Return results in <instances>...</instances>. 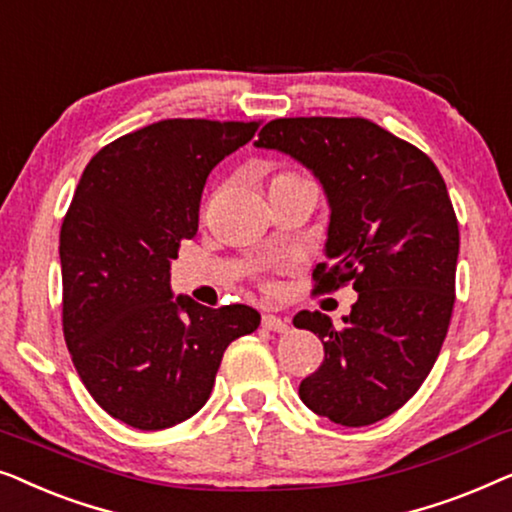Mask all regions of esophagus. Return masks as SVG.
<instances>
[{"instance_id": "1", "label": "esophagus", "mask_w": 512, "mask_h": 512, "mask_svg": "<svg viewBox=\"0 0 512 512\" xmlns=\"http://www.w3.org/2000/svg\"><path fill=\"white\" fill-rule=\"evenodd\" d=\"M263 328H268V331H275V333H289V321L282 319V317H275V314H265L263 317Z\"/></svg>"}]
</instances>
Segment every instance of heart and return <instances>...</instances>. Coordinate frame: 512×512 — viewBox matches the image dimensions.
Wrapping results in <instances>:
<instances>
[{"mask_svg":"<svg viewBox=\"0 0 512 512\" xmlns=\"http://www.w3.org/2000/svg\"><path fill=\"white\" fill-rule=\"evenodd\" d=\"M300 181H305V179L298 177V174H293V172H279V174H275V177L270 179V191H277V188L289 186V184H300Z\"/></svg>","mask_w":512,"mask_h":512,"instance_id":"heart-1","label":"heart"}]
</instances>
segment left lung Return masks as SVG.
I'll list each match as a JSON object with an SVG mask.
<instances>
[{"mask_svg": "<svg viewBox=\"0 0 512 512\" xmlns=\"http://www.w3.org/2000/svg\"><path fill=\"white\" fill-rule=\"evenodd\" d=\"M307 167L328 200L314 293L352 282L345 324L298 312L324 342L300 401L340 426L389 417L422 387L450 326L459 226L433 160L366 118H277L254 142Z\"/></svg>", "mask_w": 512, "mask_h": 512, "instance_id": "1", "label": "left lung"}]
</instances>
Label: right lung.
Instances as JSON below:
<instances>
[{
    "instance_id": "obj_1",
    "label": "right lung",
    "mask_w": 512,
    "mask_h": 512,
    "mask_svg": "<svg viewBox=\"0 0 512 512\" xmlns=\"http://www.w3.org/2000/svg\"><path fill=\"white\" fill-rule=\"evenodd\" d=\"M261 123L170 118L118 137L81 174L60 230L62 328L90 396L132 429L193 417L249 305L174 298L170 265L198 233L202 188Z\"/></svg>"
}]
</instances>
